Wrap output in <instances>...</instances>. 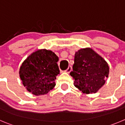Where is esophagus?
Listing matches in <instances>:
<instances>
[{"label": "esophagus", "instance_id": "1", "mask_svg": "<svg viewBox=\"0 0 125 125\" xmlns=\"http://www.w3.org/2000/svg\"><path fill=\"white\" fill-rule=\"evenodd\" d=\"M71 70H72V67H71V66H69L68 68H67V69H66V71H65V72H67V73H69V72L71 71Z\"/></svg>", "mask_w": 125, "mask_h": 125}]
</instances>
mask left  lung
I'll use <instances>...</instances> for the list:
<instances>
[{
	"instance_id": "8db88e82",
	"label": "left lung",
	"mask_w": 125,
	"mask_h": 125,
	"mask_svg": "<svg viewBox=\"0 0 125 125\" xmlns=\"http://www.w3.org/2000/svg\"><path fill=\"white\" fill-rule=\"evenodd\" d=\"M72 68L70 75L74 79V86L85 94L97 92L109 73L107 62L90 48L76 52Z\"/></svg>"
}]
</instances>
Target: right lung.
<instances>
[{"mask_svg": "<svg viewBox=\"0 0 125 125\" xmlns=\"http://www.w3.org/2000/svg\"><path fill=\"white\" fill-rule=\"evenodd\" d=\"M58 60L55 53L45 49L36 51L26 58L19 73L27 90L35 96L45 94L52 90L60 72Z\"/></svg>", "mask_w": 125, "mask_h": 125, "instance_id": "add662e5", "label": "right lung"}]
</instances>
